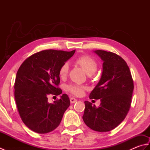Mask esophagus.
<instances>
[{
  "label": "esophagus",
  "mask_w": 150,
  "mask_h": 150,
  "mask_svg": "<svg viewBox=\"0 0 150 150\" xmlns=\"http://www.w3.org/2000/svg\"><path fill=\"white\" fill-rule=\"evenodd\" d=\"M75 102H77V99H76L75 98H74V97H71V98H70V103H71V104H73V103H75Z\"/></svg>",
  "instance_id": "1"
}]
</instances>
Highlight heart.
I'll return each instance as SVG.
<instances>
[{"mask_svg":"<svg viewBox=\"0 0 150 150\" xmlns=\"http://www.w3.org/2000/svg\"><path fill=\"white\" fill-rule=\"evenodd\" d=\"M76 63L84 69L86 73L88 75L94 74L97 69V63L95 60L88 55H82L76 59ZM69 70L68 63H64L59 69V74L60 78L64 79L67 77ZM67 90L70 93L75 96H82L83 95L84 91L86 90V87L79 84H70L67 86Z\"/></svg>","mask_w":150,"mask_h":150,"instance_id":"b5f03b06","label":"heart"}]
</instances>
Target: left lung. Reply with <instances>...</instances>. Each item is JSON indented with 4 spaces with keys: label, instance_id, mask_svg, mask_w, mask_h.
Masks as SVG:
<instances>
[{
    "label": "left lung",
    "instance_id": "8db88e82",
    "mask_svg": "<svg viewBox=\"0 0 150 150\" xmlns=\"http://www.w3.org/2000/svg\"><path fill=\"white\" fill-rule=\"evenodd\" d=\"M94 52L103 60V73L90 98L100 99V104L97 108L85 101L82 119L91 129L106 132L125 119L131 106L134 86L129 67L122 57L104 50Z\"/></svg>",
    "mask_w": 150,
    "mask_h": 150
}]
</instances>
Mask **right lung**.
Returning a JSON list of instances; mask_svg holds the SVG:
<instances>
[{"instance_id":"1","label":"right lung","mask_w":150,"mask_h":150,"mask_svg":"<svg viewBox=\"0 0 150 150\" xmlns=\"http://www.w3.org/2000/svg\"><path fill=\"white\" fill-rule=\"evenodd\" d=\"M75 50H43L28 57L16 75L15 99L19 115L28 128L38 133H47L57 128L70 105L68 95L49 103L47 96L59 95L61 89L59 69Z\"/></svg>"}]
</instances>
